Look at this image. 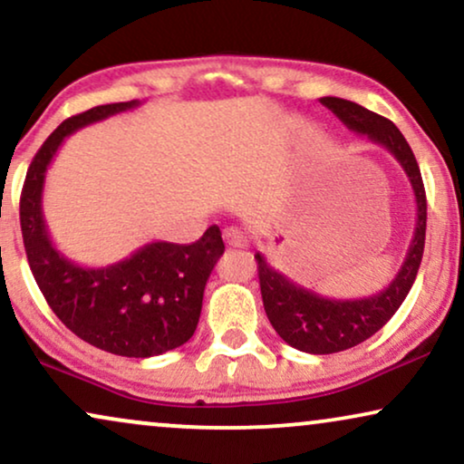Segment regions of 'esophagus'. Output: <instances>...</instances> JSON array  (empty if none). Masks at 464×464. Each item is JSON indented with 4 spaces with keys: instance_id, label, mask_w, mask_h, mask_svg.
<instances>
[{
    "instance_id": "1",
    "label": "esophagus",
    "mask_w": 464,
    "mask_h": 464,
    "mask_svg": "<svg viewBox=\"0 0 464 464\" xmlns=\"http://www.w3.org/2000/svg\"><path fill=\"white\" fill-rule=\"evenodd\" d=\"M224 240L227 246H234V249H245V246H249V240H246L245 232L238 230V227H226L224 230Z\"/></svg>"
}]
</instances>
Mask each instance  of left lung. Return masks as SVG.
Wrapping results in <instances>:
<instances>
[{
	"label": "left lung",
	"instance_id": "obj_1",
	"mask_svg": "<svg viewBox=\"0 0 464 464\" xmlns=\"http://www.w3.org/2000/svg\"><path fill=\"white\" fill-rule=\"evenodd\" d=\"M321 103L335 113L348 129L382 145L401 164L411 189H414L416 227L405 262L389 283V287L376 295L361 297V300H329L314 291L304 289L272 268L262 253H256L259 287H262L264 310L268 314V321L289 346L310 354L346 351V348L372 338L391 321V316L397 313L416 281L424 253V234H427V194H424L414 151L405 141L401 130L391 120L378 116L353 101L323 97Z\"/></svg>",
	"mask_w": 464,
	"mask_h": 464
}]
</instances>
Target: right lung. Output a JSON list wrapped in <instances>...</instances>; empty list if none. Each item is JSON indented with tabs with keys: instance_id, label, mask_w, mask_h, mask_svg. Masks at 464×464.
<instances>
[{
	"instance_id": "add662e5",
	"label": "right lung",
	"mask_w": 464,
	"mask_h": 464,
	"mask_svg": "<svg viewBox=\"0 0 464 464\" xmlns=\"http://www.w3.org/2000/svg\"><path fill=\"white\" fill-rule=\"evenodd\" d=\"M137 105L92 107L67 118L44 141L23 186L21 230L37 287L63 325L105 353L148 359L194 335L205 285L226 249L219 227L211 226L192 245L158 240L118 264L84 268L53 245L42 213L46 170L65 137Z\"/></svg>"
}]
</instances>
